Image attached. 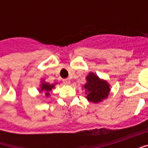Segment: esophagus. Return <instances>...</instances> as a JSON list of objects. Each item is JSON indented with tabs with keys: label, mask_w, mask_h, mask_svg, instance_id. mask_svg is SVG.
Wrapping results in <instances>:
<instances>
[{
	"label": "esophagus",
	"mask_w": 148,
	"mask_h": 148,
	"mask_svg": "<svg viewBox=\"0 0 148 148\" xmlns=\"http://www.w3.org/2000/svg\"><path fill=\"white\" fill-rule=\"evenodd\" d=\"M63 83L66 84V85H69L71 83V81L69 78H66V79H63Z\"/></svg>",
	"instance_id": "34e87169"
}]
</instances>
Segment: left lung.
I'll return each instance as SVG.
<instances>
[{
    "label": "left lung",
    "mask_w": 148,
    "mask_h": 148,
    "mask_svg": "<svg viewBox=\"0 0 148 148\" xmlns=\"http://www.w3.org/2000/svg\"><path fill=\"white\" fill-rule=\"evenodd\" d=\"M87 83L84 86L87 99L93 103L101 102L109 95L110 88L106 81L101 80L93 73H90L86 77Z\"/></svg>",
    "instance_id": "left-lung-1"
}]
</instances>
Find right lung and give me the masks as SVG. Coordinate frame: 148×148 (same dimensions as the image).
I'll return each mask as SVG.
<instances>
[{
  "label": "right lung",
  "mask_w": 148,
  "mask_h": 148,
  "mask_svg": "<svg viewBox=\"0 0 148 148\" xmlns=\"http://www.w3.org/2000/svg\"><path fill=\"white\" fill-rule=\"evenodd\" d=\"M55 87V85H50L49 83H46V82H42V86H41V90H39L40 92L41 91H44L46 93V96L48 97L50 95L49 91L51 90L52 88Z\"/></svg>",
  "instance_id": "obj_1"
}]
</instances>
